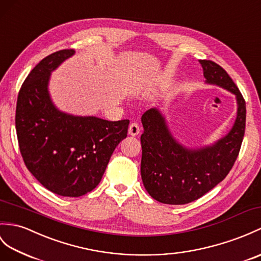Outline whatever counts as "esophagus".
Listing matches in <instances>:
<instances>
[{"label":"esophagus","mask_w":261,"mask_h":261,"mask_svg":"<svg viewBox=\"0 0 261 261\" xmlns=\"http://www.w3.org/2000/svg\"><path fill=\"white\" fill-rule=\"evenodd\" d=\"M139 133H140V125L137 122H132L129 126V135L132 137H136Z\"/></svg>","instance_id":"esophagus-1"}]
</instances>
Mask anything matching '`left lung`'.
Masks as SVG:
<instances>
[{"mask_svg": "<svg viewBox=\"0 0 261 261\" xmlns=\"http://www.w3.org/2000/svg\"><path fill=\"white\" fill-rule=\"evenodd\" d=\"M205 82L232 92L238 103L232 129L214 145L187 149L174 140L156 109L141 118V177L149 195L167 204H186L201 198L227 177L237 160L246 129V102L238 87L219 64L199 60Z\"/></svg>", "mask_w": 261, "mask_h": 261, "instance_id": "8db88e82", "label": "left lung"}]
</instances>
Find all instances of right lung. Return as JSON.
I'll list each match as a JSON object with an SVG mask.
<instances>
[{"label": "right lung", "mask_w": 261, "mask_h": 261, "mask_svg": "<svg viewBox=\"0 0 261 261\" xmlns=\"http://www.w3.org/2000/svg\"><path fill=\"white\" fill-rule=\"evenodd\" d=\"M74 51L54 52L36 64L17 95L15 129L24 163L39 182L59 196L80 197L99 185L129 120L73 117L51 102V72Z\"/></svg>", "instance_id": "right-lung-1"}]
</instances>
